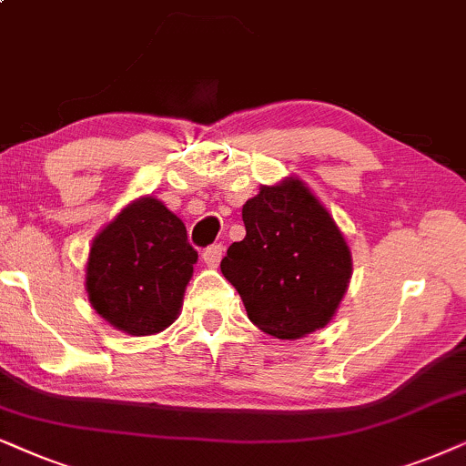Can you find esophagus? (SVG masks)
<instances>
[{"mask_svg":"<svg viewBox=\"0 0 466 466\" xmlns=\"http://www.w3.org/2000/svg\"><path fill=\"white\" fill-rule=\"evenodd\" d=\"M223 245L221 243H215V245H210V247H207V249H204V253H202V258H204V262H207V266H210V268H217V266H219V262H221V258H223Z\"/></svg>","mask_w":466,"mask_h":466,"instance_id":"obj_1","label":"esophagus"}]
</instances>
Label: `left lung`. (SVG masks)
Returning a JSON list of instances; mask_svg holds the SVG:
<instances>
[{"instance_id": "obj_1", "label": "left lung", "mask_w": 466, "mask_h": 466, "mask_svg": "<svg viewBox=\"0 0 466 466\" xmlns=\"http://www.w3.org/2000/svg\"><path fill=\"white\" fill-rule=\"evenodd\" d=\"M245 238L232 243L221 272L247 315L277 339L324 328L351 279V251L332 215L300 178L262 185L243 207Z\"/></svg>"}]
</instances>
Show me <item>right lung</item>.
Returning a JSON list of instances; mask_svg holds the SVG:
<instances>
[{
    "label": "right lung",
    "mask_w": 466,
    "mask_h": 466,
    "mask_svg": "<svg viewBox=\"0 0 466 466\" xmlns=\"http://www.w3.org/2000/svg\"><path fill=\"white\" fill-rule=\"evenodd\" d=\"M196 262L185 223L157 198H138L93 238L91 307L132 337L157 334L178 318Z\"/></svg>",
    "instance_id": "right-lung-1"
}]
</instances>
